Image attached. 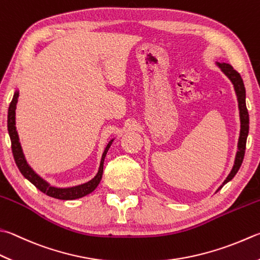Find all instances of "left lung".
Here are the masks:
<instances>
[{
	"mask_svg": "<svg viewBox=\"0 0 260 260\" xmlns=\"http://www.w3.org/2000/svg\"><path fill=\"white\" fill-rule=\"evenodd\" d=\"M217 66L221 68V70L224 72V75L226 76L230 80L232 81V84L234 86V90H236V94L238 97V104H239V111H240V122H241V130H240V137H239V143H238V153L236 156V160H234V165L233 169L231 171V173L228 175V178L225 179L223 184L217 189H222L223 185L225 183H228L229 181H231L234 175L237 174V172L241 166L243 157H244V153H246V144H247V137H248V132H249V113L247 110V105H246V88H244L243 85V80L240 73L236 71L232 68V66L228 64V63H218Z\"/></svg>",
	"mask_w": 260,
	"mask_h": 260,
	"instance_id": "8db88e82",
	"label": "left lung"
}]
</instances>
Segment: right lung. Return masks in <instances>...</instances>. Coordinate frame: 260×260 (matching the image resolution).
<instances>
[{
	"label": "right lung",
	"instance_id": "obj_1",
	"mask_svg": "<svg viewBox=\"0 0 260 260\" xmlns=\"http://www.w3.org/2000/svg\"><path fill=\"white\" fill-rule=\"evenodd\" d=\"M18 97H19V91L17 90L16 92H14L13 99H12L11 103H10V106H9L8 130H9L10 139H11V148H12L13 157H14V160H16V164L18 166L19 171L21 172V174L27 180L30 181V182L35 185L38 190H41L42 192H44L47 196H50V197L56 198V199L73 200V199L85 197V196L92 192V191L97 188V185L100 184L101 180H102L103 166H104L105 156H106L107 150H109L112 143H113V139H112L110 143L107 144L104 153H103L99 172H97L94 179H91L90 181H88V182H86L84 184L76 185V187H70V188L52 187L50 183L46 182L45 180L42 179L41 176L34 172V170L28 165L26 158H24V155L22 153V148L20 146V143H19V136H18L17 128H16V107H17V103H18Z\"/></svg>",
	"mask_w": 260,
	"mask_h": 260
}]
</instances>
